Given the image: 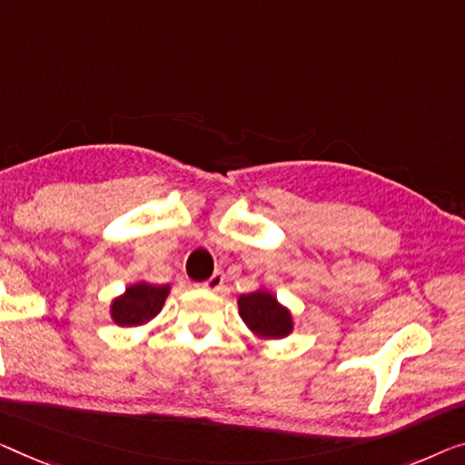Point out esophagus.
<instances>
[{
	"instance_id": "34e87169",
	"label": "esophagus",
	"mask_w": 465,
	"mask_h": 465,
	"mask_svg": "<svg viewBox=\"0 0 465 465\" xmlns=\"http://www.w3.org/2000/svg\"><path fill=\"white\" fill-rule=\"evenodd\" d=\"M223 283H225V275H223V272H214L209 280H206L204 283H203V288L204 290H211V292H219L221 288H223Z\"/></svg>"
}]
</instances>
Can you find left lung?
I'll list each match as a JSON object with an SVG mask.
<instances>
[{"instance_id": "8db88e82", "label": "left lung", "mask_w": 465, "mask_h": 465, "mask_svg": "<svg viewBox=\"0 0 465 465\" xmlns=\"http://www.w3.org/2000/svg\"><path fill=\"white\" fill-rule=\"evenodd\" d=\"M238 309L248 328L262 338H283L292 330L288 309H283L273 294L262 292V290L242 294Z\"/></svg>"}]
</instances>
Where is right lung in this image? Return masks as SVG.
Returning a JSON list of instances; mask_svg holds the SVG:
<instances>
[{
    "instance_id": "obj_1",
    "label": "right lung",
    "mask_w": 465,
    "mask_h": 465,
    "mask_svg": "<svg viewBox=\"0 0 465 465\" xmlns=\"http://www.w3.org/2000/svg\"><path fill=\"white\" fill-rule=\"evenodd\" d=\"M169 286H152V283H135L127 288L121 299L113 302V320L119 325H140L161 313Z\"/></svg>"
}]
</instances>
